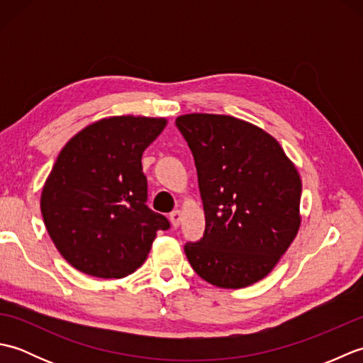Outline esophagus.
<instances>
[{"label":"esophagus","mask_w":363,"mask_h":363,"mask_svg":"<svg viewBox=\"0 0 363 363\" xmlns=\"http://www.w3.org/2000/svg\"><path fill=\"white\" fill-rule=\"evenodd\" d=\"M181 218H182V212H181V211H173L172 213H169V221H172L173 228H177V226H179Z\"/></svg>","instance_id":"esophagus-1"}]
</instances>
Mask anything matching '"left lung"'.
Instances as JSON below:
<instances>
[{
  "instance_id": "obj_1",
  "label": "left lung",
  "mask_w": 363,
  "mask_h": 363,
  "mask_svg": "<svg viewBox=\"0 0 363 363\" xmlns=\"http://www.w3.org/2000/svg\"><path fill=\"white\" fill-rule=\"evenodd\" d=\"M176 126L194 154L206 229L184 251L195 273L242 289L272 272L299 229L301 179L281 145L229 115L189 113Z\"/></svg>"
}]
</instances>
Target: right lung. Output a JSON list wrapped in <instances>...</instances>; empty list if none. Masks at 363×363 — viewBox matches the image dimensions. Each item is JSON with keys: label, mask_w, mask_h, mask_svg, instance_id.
<instances>
[{"label": "right lung", "mask_w": 363, "mask_h": 363, "mask_svg": "<svg viewBox=\"0 0 363 363\" xmlns=\"http://www.w3.org/2000/svg\"><path fill=\"white\" fill-rule=\"evenodd\" d=\"M165 118L109 117L84 128L59 152L40 209L62 257L79 272L120 279L148 257L169 221L146 206L142 154Z\"/></svg>", "instance_id": "1"}]
</instances>
